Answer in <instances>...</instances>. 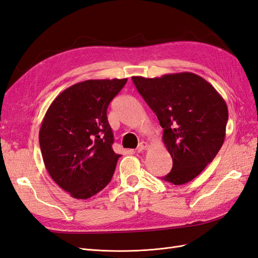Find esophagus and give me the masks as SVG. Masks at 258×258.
I'll return each instance as SVG.
<instances>
[{"mask_svg": "<svg viewBox=\"0 0 258 258\" xmlns=\"http://www.w3.org/2000/svg\"><path fill=\"white\" fill-rule=\"evenodd\" d=\"M146 148H148V144H147L146 142H141V143H140V144L138 145V147H137V152H138V153H141V152L145 151Z\"/></svg>", "mask_w": 258, "mask_h": 258, "instance_id": "1", "label": "esophagus"}]
</instances>
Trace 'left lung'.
Segmentation results:
<instances>
[{"mask_svg": "<svg viewBox=\"0 0 258 258\" xmlns=\"http://www.w3.org/2000/svg\"><path fill=\"white\" fill-rule=\"evenodd\" d=\"M140 95L163 128L162 141L172 157L163 181L182 185L201 173L225 141L228 108L215 88L201 76L166 74L155 79L132 76Z\"/></svg>", "mask_w": 258, "mask_h": 258, "instance_id": "left-lung-1", "label": "left lung"}]
</instances>
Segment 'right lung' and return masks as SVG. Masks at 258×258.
I'll use <instances>...</instances> for the list:
<instances>
[{
  "label": "right lung",
  "mask_w": 258,
  "mask_h": 258,
  "mask_svg": "<svg viewBox=\"0 0 258 258\" xmlns=\"http://www.w3.org/2000/svg\"><path fill=\"white\" fill-rule=\"evenodd\" d=\"M127 79L88 80L62 91L52 101L40 129L46 170L62 189L88 199L111 182L120 155L106 111Z\"/></svg>",
  "instance_id": "add662e5"
}]
</instances>
